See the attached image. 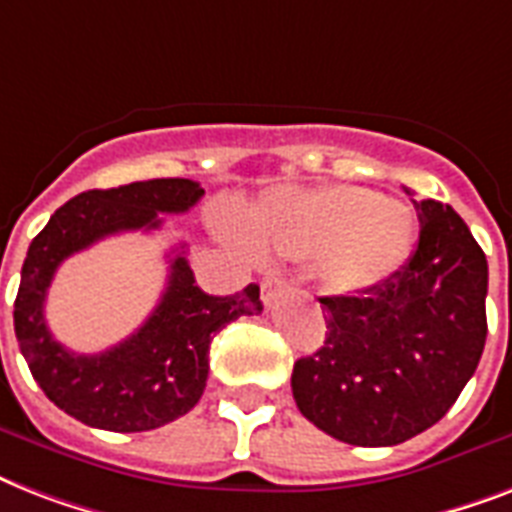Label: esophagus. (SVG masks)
I'll list each match as a JSON object with an SVG mask.
<instances>
[{
    "instance_id": "esophagus-1",
    "label": "esophagus",
    "mask_w": 512,
    "mask_h": 512,
    "mask_svg": "<svg viewBox=\"0 0 512 512\" xmlns=\"http://www.w3.org/2000/svg\"><path fill=\"white\" fill-rule=\"evenodd\" d=\"M287 289V281H284V276H281L279 271H271L268 276L263 279V303L271 305L276 297L281 295Z\"/></svg>"
}]
</instances>
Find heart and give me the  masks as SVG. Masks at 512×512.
Segmentation results:
<instances>
[{
	"instance_id": "b5f03b06",
	"label": "heart",
	"mask_w": 512,
	"mask_h": 512,
	"mask_svg": "<svg viewBox=\"0 0 512 512\" xmlns=\"http://www.w3.org/2000/svg\"><path fill=\"white\" fill-rule=\"evenodd\" d=\"M255 239L292 260H311L327 295H358L406 263L414 239L404 201L353 185L273 193L257 209Z\"/></svg>"
}]
</instances>
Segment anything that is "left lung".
<instances>
[{
  "label": "left lung",
  "mask_w": 512,
  "mask_h": 512,
  "mask_svg": "<svg viewBox=\"0 0 512 512\" xmlns=\"http://www.w3.org/2000/svg\"><path fill=\"white\" fill-rule=\"evenodd\" d=\"M414 209L409 263L364 295L319 297L327 340L292 372L305 420L345 444L396 446L436 425L484 353V249L449 204Z\"/></svg>",
  "instance_id": "8db88e82"
}]
</instances>
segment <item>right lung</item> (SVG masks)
<instances>
[{
    "mask_svg": "<svg viewBox=\"0 0 512 512\" xmlns=\"http://www.w3.org/2000/svg\"><path fill=\"white\" fill-rule=\"evenodd\" d=\"M204 196L185 177H156L87 191L55 209L36 233L20 271L15 337L28 369L52 404L90 428L143 433L199 404L207 388L209 342L239 316L263 313L260 287L207 295L196 284L185 244L170 257V279L146 324L103 353H74L52 337L44 300L58 265L74 252L122 231H154L159 215H180Z\"/></svg>",
    "mask_w": 512,
    "mask_h": 512,
    "instance_id": "right-lung-1",
    "label": "right lung"
}]
</instances>
